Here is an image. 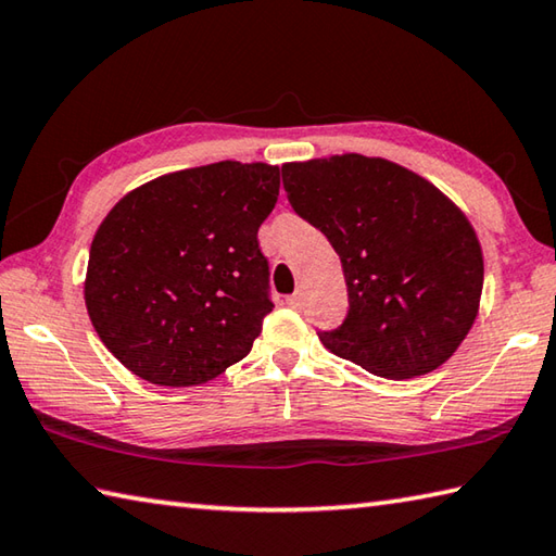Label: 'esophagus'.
Returning a JSON list of instances; mask_svg holds the SVG:
<instances>
[{
    "label": "esophagus",
    "mask_w": 556,
    "mask_h": 556,
    "mask_svg": "<svg viewBox=\"0 0 556 556\" xmlns=\"http://www.w3.org/2000/svg\"><path fill=\"white\" fill-rule=\"evenodd\" d=\"M286 302H288V305H290V307H295V309H298V307L302 305V292L298 290V292H295V295H290V298H288Z\"/></svg>",
    "instance_id": "obj_1"
}]
</instances>
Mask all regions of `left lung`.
I'll use <instances>...</instances> for the list:
<instances>
[{
  "label": "left lung",
  "mask_w": 556,
  "mask_h": 556,
  "mask_svg": "<svg viewBox=\"0 0 556 556\" xmlns=\"http://www.w3.org/2000/svg\"><path fill=\"white\" fill-rule=\"evenodd\" d=\"M288 201L341 258L349 314L319 341L372 375L408 380L472 329L484 256L467 215L424 176L382 156L282 164Z\"/></svg>",
  "instance_id": "obj_1"
}]
</instances>
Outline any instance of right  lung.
<instances>
[{"label":"right lung","instance_id":"right-lung-1","mask_svg":"<svg viewBox=\"0 0 556 556\" xmlns=\"http://www.w3.org/2000/svg\"><path fill=\"white\" fill-rule=\"evenodd\" d=\"M280 169L217 162L123 195L89 249L84 302L103 345L160 387L213 380L244 358L274 309L256 232Z\"/></svg>","mask_w":556,"mask_h":556}]
</instances>
